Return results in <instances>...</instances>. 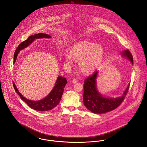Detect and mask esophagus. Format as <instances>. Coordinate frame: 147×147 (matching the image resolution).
<instances>
[{
    "mask_svg": "<svg viewBox=\"0 0 147 147\" xmlns=\"http://www.w3.org/2000/svg\"><path fill=\"white\" fill-rule=\"evenodd\" d=\"M77 82H78V80H77V79H73L72 83H73V84H76Z\"/></svg>",
    "mask_w": 147,
    "mask_h": 147,
    "instance_id": "1",
    "label": "esophagus"
}]
</instances>
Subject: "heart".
I'll return each instance as SVG.
<instances>
[{
    "label": "heart",
    "mask_w": 147,
    "mask_h": 147,
    "mask_svg": "<svg viewBox=\"0 0 147 147\" xmlns=\"http://www.w3.org/2000/svg\"><path fill=\"white\" fill-rule=\"evenodd\" d=\"M105 56V49L99 43L88 41L77 42L71 47V51L65 49L63 58L66 65L70 67L76 61H79V66L85 73L90 74L101 65Z\"/></svg>",
    "instance_id": "b5f03b06"
}]
</instances>
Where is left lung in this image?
Wrapping results in <instances>:
<instances>
[{
    "mask_svg": "<svg viewBox=\"0 0 147 147\" xmlns=\"http://www.w3.org/2000/svg\"><path fill=\"white\" fill-rule=\"evenodd\" d=\"M121 55L133 65V57L128 49L122 51ZM98 74V71H96L92 76L85 80L83 102L85 106L91 112L101 114L113 110L122 103L128 92L130 83L121 96L116 98L106 97L97 88Z\"/></svg>",
    "mask_w": 147,
    "mask_h": 147,
    "instance_id": "8db88e82",
    "label": "left lung"
}]
</instances>
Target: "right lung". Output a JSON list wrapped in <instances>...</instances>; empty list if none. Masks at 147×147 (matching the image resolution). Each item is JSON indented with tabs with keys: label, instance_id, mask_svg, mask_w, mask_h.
Instances as JSON below:
<instances>
[{
	"label": "right lung",
	"instance_id": "right-lung-1",
	"mask_svg": "<svg viewBox=\"0 0 147 147\" xmlns=\"http://www.w3.org/2000/svg\"><path fill=\"white\" fill-rule=\"evenodd\" d=\"M42 38H51V36L46 34H37L29 36L26 40L21 43L18 46L15 52L14 63L16 62L17 56L21 50L28 47L36 39ZM67 83V80L65 78L60 76L57 77L55 85L52 90L49 92V94L46 97L38 101H33L25 98L19 91L14 82L13 86L16 92L20 96L21 100H22L25 103H26V104H28L30 107L36 111H46L53 109L59 104L63 95L64 88Z\"/></svg>",
	"mask_w": 147,
	"mask_h": 147
}]
</instances>
